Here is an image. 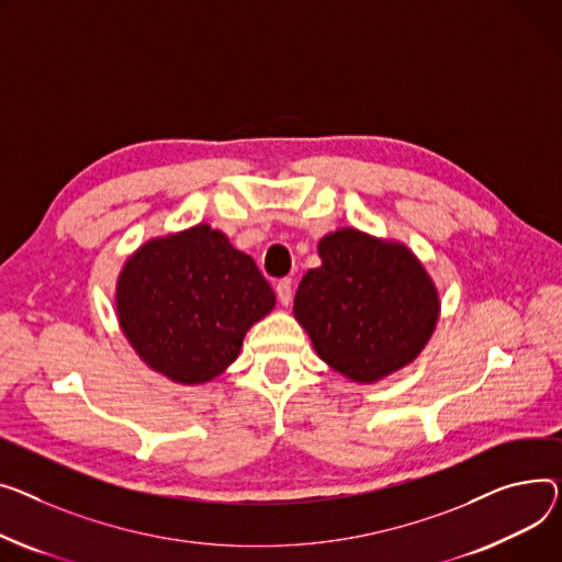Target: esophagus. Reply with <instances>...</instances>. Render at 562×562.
<instances>
[{
    "label": "esophagus",
    "mask_w": 562,
    "mask_h": 562,
    "mask_svg": "<svg viewBox=\"0 0 562 562\" xmlns=\"http://www.w3.org/2000/svg\"><path fill=\"white\" fill-rule=\"evenodd\" d=\"M276 293H278V301L284 305V307H289V303H291V297H293V289H291V280H280L278 284H276Z\"/></svg>",
    "instance_id": "34e87169"
}]
</instances>
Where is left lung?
I'll list each match as a JSON object with an SVG mask.
<instances>
[{
    "label": "left lung",
    "instance_id": "left-lung-1",
    "mask_svg": "<svg viewBox=\"0 0 562 562\" xmlns=\"http://www.w3.org/2000/svg\"><path fill=\"white\" fill-rule=\"evenodd\" d=\"M318 255L323 265L303 276L293 301L318 357L361 384L414 361L440 310L416 255L350 228L323 237Z\"/></svg>",
    "mask_w": 562,
    "mask_h": 562
}]
</instances>
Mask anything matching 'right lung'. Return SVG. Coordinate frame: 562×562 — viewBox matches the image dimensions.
<instances>
[{"instance_id":"add662e5","label":"right lung","mask_w":562,"mask_h":562,"mask_svg":"<svg viewBox=\"0 0 562 562\" xmlns=\"http://www.w3.org/2000/svg\"><path fill=\"white\" fill-rule=\"evenodd\" d=\"M276 305L252 257L210 226L144 244L117 282V314L137 355L180 384H201L239 355Z\"/></svg>"}]
</instances>
